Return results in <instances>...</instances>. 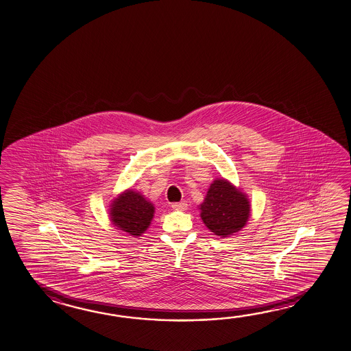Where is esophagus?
Listing matches in <instances>:
<instances>
[{"label":"esophagus","mask_w":351,"mask_h":351,"mask_svg":"<svg viewBox=\"0 0 351 351\" xmlns=\"http://www.w3.org/2000/svg\"><path fill=\"white\" fill-rule=\"evenodd\" d=\"M173 210H186L187 209V203L184 202H178V203H173Z\"/></svg>","instance_id":"34e87169"}]
</instances>
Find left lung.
<instances>
[{
  "label": "left lung",
  "mask_w": 351,
  "mask_h": 351,
  "mask_svg": "<svg viewBox=\"0 0 351 351\" xmlns=\"http://www.w3.org/2000/svg\"><path fill=\"white\" fill-rule=\"evenodd\" d=\"M198 208L204 226L217 237L227 238L245 227L252 213V203L240 187L227 178H219L210 184Z\"/></svg>",
  "instance_id": "left-lung-1"
}]
</instances>
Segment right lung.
<instances>
[{
  "mask_svg": "<svg viewBox=\"0 0 351 351\" xmlns=\"http://www.w3.org/2000/svg\"><path fill=\"white\" fill-rule=\"evenodd\" d=\"M110 221L122 234L139 238L154 218L155 207L141 192L128 189L112 199Z\"/></svg>",
  "mask_w": 351,
  "mask_h": 351,
  "instance_id": "obj_1",
  "label": "right lung"
}]
</instances>
